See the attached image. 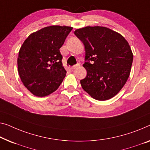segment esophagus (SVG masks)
<instances>
[{"label":"esophagus","instance_id":"esophagus-1","mask_svg":"<svg viewBox=\"0 0 150 150\" xmlns=\"http://www.w3.org/2000/svg\"><path fill=\"white\" fill-rule=\"evenodd\" d=\"M79 66H80V64H79V63H78V64H75V65L73 66L72 67H71V69H77V68L79 67Z\"/></svg>","mask_w":150,"mask_h":150}]
</instances>
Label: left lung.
Returning a JSON list of instances; mask_svg holds the SVG:
<instances>
[{"label":"left lung","instance_id":"8db88e82","mask_svg":"<svg viewBox=\"0 0 150 150\" xmlns=\"http://www.w3.org/2000/svg\"><path fill=\"white\" fill-rule=\"evenodd\" d=\"M74 33L86 51L83 67L87 76L80 81L82 88L97 100L110 99L119 92L130 75L133 55L128 42L105 27L88 26Z\"/></svg>","mask_w":150,"mask_h":150}]
</instances>
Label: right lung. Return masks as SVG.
I'll list each match as a JSON object with an SVG mask.
<instances>
[{"label":"right lung","instance_id":"1","mask_svg":"<svg viewBox=\"0 0 150 150\" xmlns=\"http://www.w3.org/2000/svg\"><path fill=\"white\" fill-rule=\"evenodd\" d=\"M72 29L46 27L30 34L22 44L18 54V72L22 83L34 96L50 95L65 77L59 49Z\"/></svg>","mask_w":150,"mask_h":150}]
</instances>
